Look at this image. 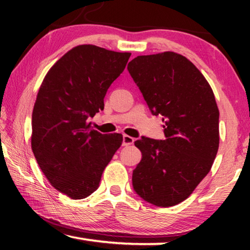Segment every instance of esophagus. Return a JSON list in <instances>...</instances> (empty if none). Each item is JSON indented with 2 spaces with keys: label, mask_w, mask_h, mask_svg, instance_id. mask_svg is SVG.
I'll use <instances>...</instances> for the list:
<instances>
[{
  "label": "esophagus",
  "mask_w": 250,
  "mask_h": 250,
  "mask_svg": "<svg viewBox=\"0 0 250 250\" xmlns=\"http://www.w3.org/2000/svg\"><path fill=\"white\" fill-rule=\"evenodd\" d=\"M134 138L130 137V135L124 134V138H122V146H131L134 143Z\"/></svg>",
  "instance_id": "esophagus-1"
}]
</instances>
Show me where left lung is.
<instances>
[{
	"mask_svg": "<svg viewBox=\"0 0 250 250\" xmlns=\"http://www.w3.org/2000/svg\"><path fill=\"white\" fill-rule=\"evenodd\" d=\"M128 70L152 115L166 124V140L142 137L134 142L142 159L133 170V189L150 204L174 206L191 195L216 158L214 92L193 62L173 52L135 57Z\"/></svg>",
	"mask_w": 250,
	"mask_h": 250,
	"instance_id": "8db88e82",
	"label": "left lung"
}]
</instances>
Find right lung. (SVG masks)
I'll use <instances>...</instances> for the list:
<instances>
[{
    "label": "right lung",
    "mask_w": 250,
    "mask_h": 250,
    "mask_svg": "<svg viewBox=\"0 0 250 250\" xmlns=\"http://www.w3.org/2000/svg\"><path fill=\"white\" fill-rule=\"evenodd\" d=\"M130 53L76 46L45 76L32 115V150L49 183L73 200L99 188L122 134H103L88 120L104 110L108 88L125 70Z\"/></svg>",
    "instance_id": "right-lung-1"
}]
</instances>
